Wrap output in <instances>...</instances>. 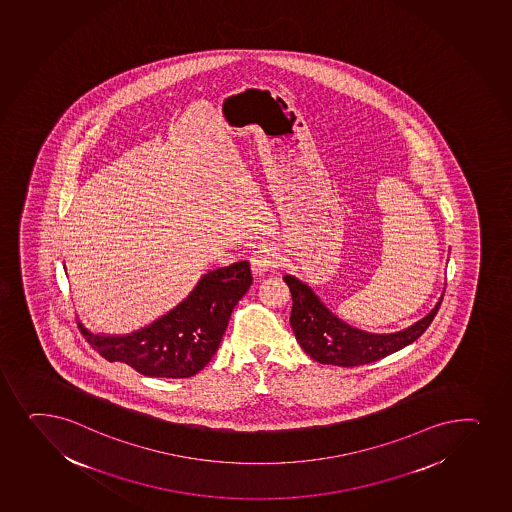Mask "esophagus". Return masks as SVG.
<instances>
[{
    "label": "esophagus",
    "instance_id": "34e87169",
    "mask_svg": "<svg viewBox=\"0 0 512 512\" xmlns=\"http://www.w3.org/2000/svg\"><path fill=\"white\" fill-rule=\"evenodd\" d=\"M250 264H252L253 274L260 277L270 272V270L277 269L281 265V257L270 245H259L253 250Z\"/></svg>",
    "mask_w": 512,
    "mask_h": 512
}]
</instances>
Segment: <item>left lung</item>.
<instances>
[{"label":"left lung","mask_w":512,"mask_h":512,"mask_svg":"<svg viewBox=\"0 0 512 512\" xmlns=\"http://www.w3.org/2000/svg\"><path fill=\"white\" fill-rule=\"evenodd\" d=\"M284 282L293 296L291 327L303 351L313 361L342 368L379 361L412 344L431 325L443 303L441 296L429 315L405 330L395 334H369L342 322L296 277L284 276Z\"/></svg>","instance_id":"8db88e82"}]
</instances>
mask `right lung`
<instances>
[{
	"label": "right lung",
	"mask_w": 512,
	"mask_h": 512,
	"mask_svg": "<svg viewBox=\"0 0 512 512\" xmlns=\"http://www.w3.org/2000/svg\"><path fill=\"white\" fill-rule=\"evenodd\" d=\"M252 281L250 264L242 260L204 274L177 308L138 332L100 335L83 328V334L107 361L126 362L144 376L189 378L213 359Z\"/></svg>",
	"instance_id": "add662e5"
}]
</instances>
